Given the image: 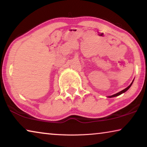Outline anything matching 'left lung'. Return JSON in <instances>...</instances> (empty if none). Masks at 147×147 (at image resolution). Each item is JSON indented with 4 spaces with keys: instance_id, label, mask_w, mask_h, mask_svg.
Listing matches in <instances>:
<instances>
[{
    "instance_id": "obj_1",
    "label": "left lung",
    "mask_w": 147,
    "mask_h": 147,
    "mask_svg": "<svg viewBox=\"0 0 147 147\" xmlns=\"http://www.w3.org/2000/svg\"><path fill=\"white\" fill-rule=\"evenodd\" d=\"M134 81V80H133ZM133 81H132V82L131 84H130V86H128L127 88H125V89L124 90H122V91H120V92H118V93H116V94H114V95H112V96H109L110 98H112V97H116V96H119V95H120V94H123V93H124V92H126L127 91V90L129 89V88H130V86H132V83H133Z\"/></svg>"
}]
</instances>
